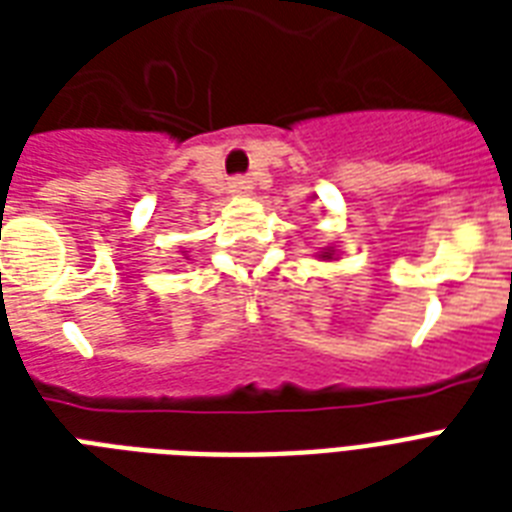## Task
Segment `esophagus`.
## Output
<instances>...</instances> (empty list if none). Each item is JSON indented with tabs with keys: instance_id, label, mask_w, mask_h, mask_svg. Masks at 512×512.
<instances>
[{
	"instance_id": "obj_1",
	"label": "esophagus",
	"mask_w": 512,
	"mask_h": 512,
	"mask_svg": "<svg viewBox=\"0 0 512 512\" xmlns=\"http://www.w3.org/2000/svg\"><path fill=\"white\" fill-rule=\"evenodd\" d=\"M249 188H252V180H249V177L239 175V177H233V180H231V191L233 193H247Z\"/></svg>"
}]
</instances>
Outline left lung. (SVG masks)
Here are the masks:
<instances>
[{"instance_id":"1","label":"left lung","mask_w":512,"mask_h":512,"mask_svg":"<svg viewBox=\"0 0 512 512\" xmlns=\"http://www.w3.org/2000/svg\"><path fill=\"white\" fill-rule=\"evenodd\" d=\"M324 257H329V252H327V255H324Z\"/></svg>"}]
</instances>
